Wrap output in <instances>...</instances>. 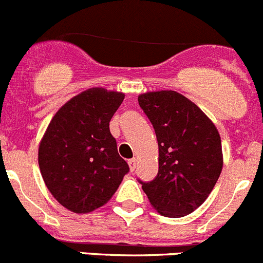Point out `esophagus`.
<instances>
[{
	"label": "esophagus",
	"instance_id": "34e87169",
	"mask_svg": "<svg viewBox=\"0 0 263 263\" xmlns=\"http://www.w3.org/2000/svg\"><path fill=\"white\" fill-rule=\"evenodd\" d=\"M129 163V167H130V171H134L135 167H137V160L135 158H130V160L128 161Z\"/></svg>",
	"mask_w": 263,
	"mask_h": 263
}]
</instances>
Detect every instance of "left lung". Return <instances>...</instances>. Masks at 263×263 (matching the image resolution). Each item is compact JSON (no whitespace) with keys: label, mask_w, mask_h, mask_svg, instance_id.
Instances as JSON below:
<instances>
[{"label":"left lung","mask_w":263,"mask_h":263,"mask_svg":"<svg viewBox=\"0 0 263 263\" xmlns=\"http://www.w3.org/2000/svg\"><path fill=\"white\" fill-rule=\"evenodd\" d=\"M140 108L158 142V174L138 180L162 216L183 217L207 199L222 170L220 134L203 111L175 90L143 93Z\"/></svg>","instance_id":"left-lung-1"}]
</instances>
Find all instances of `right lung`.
I'll list each match as a JSON object with an SVG mask.
<instances>
[{"label":"right lung","mask_w":263,"mask_h":263,"mask_svg":"<svg viewBox=\"0 0 263 263\" xmlns=\"http://www.w3.org/2000/svg\"><path fill=\"white\" fill-rule=\"evenodd\" d=\"M124 97L105 88L84 90L57 111L41 140L38 163L44 184L75 214L107 203L129 173L110 133Z\"/></svg>","instance_id":"1"}]
</instances>
